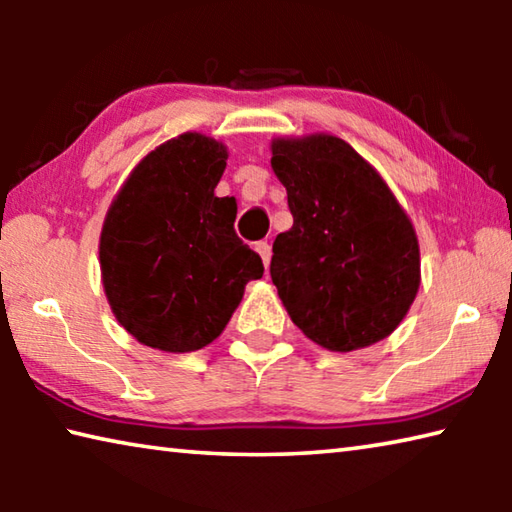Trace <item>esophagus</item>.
Returning <instances> with one entry per match:
<instances>
[{
    "mask_svg": "<svg viewBox=\"0 0 512 512\" xmlns=\"http://www.w3.org/2000/svg\"><path fill=\"white\" fill-rule=\"evenodd\" d=\"M255 250L259 253V257H262V262H264V266H268L271 264V244H268V241H257L255 244Z\"/></svg>",
    "mask_w": 512,
    "mask_h": 512,
    "instance_id": "34e87169",
    "label": "esophagus"
}]
</instances>
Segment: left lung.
I'll return each instance as SVG.
<instances>
[{"label":"left lung","mask_w":512,"mask_h":512,"mask_svg":"<svg viewBox=\"0 0 512 512\" xmlns=\"http://www.w3.org/2000/svg\"><path fill=\"white\" fill-rule=\"evenodd\" d=\"M291 230L275 237L271 280L302 334L332 352L386 339L420 289L413 223L384 178L334 135L273 140Z\"/></svg>","instance_id":"8db88e82"}]
</instances>
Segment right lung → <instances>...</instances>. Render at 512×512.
Returning <instances> with one entry per match:
<instances>
[{
	"instance_id": "right-lung-1",
	"label": "right lung",
	"mask_w": 512,
	"mask_h": 512,
	"mask_svg": "<svg viewBox=\"0 0 512 512\" xmlns=\"http://www.w3.org/2000/svg\"><path fill=\"white\" fill-rule=\"evenodd\" d=\"M228 151L201 133L160 144L106 214L101 280L115 318L164 352L212 343L264 264L235 232V198L214 196Z\"/></svg>"
}]
</instances>
